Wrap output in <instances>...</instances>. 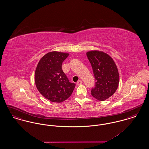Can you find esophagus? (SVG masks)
<instances>
[{
  "instance_id": "esophagus-1",
  "label": "esophagus",
  "mask_w": 149,
  "mask_h": 149,
  "mask_svg": "<svg viewBox=\"0 0 149 149\" xmlns=\"http://www.w3.org/2000/svg\"><path fill=\"white\" fill-rule=\"evenodd\" d=\"M82 84H83V81L81 80H79L77 83V85H81Z\"/></svg>"
}]
</instances>
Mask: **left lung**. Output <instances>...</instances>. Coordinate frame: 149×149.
<instances>
[{"label": "left lung", "instance_id": "8db88e82", "mask_svg": "<svg viewBox=\"0 0 149 149\" xmlns=\"http://www.w3.org/2000/svg\"><path fill=\"white\" fill-rule=\"evenodd\" d=\"M96 80L91 94L93 97L104 101L117 91L119 84V73L112 58L106 53L97 50L86 52Z\"/></svg>", "mask_w": 149, "mask_h": 149}]
</instances>
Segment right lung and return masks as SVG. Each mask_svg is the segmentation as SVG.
Listing matches in <instances>:
<instances>
[{
    "label": "right lung",
    "mask_w": 149,
    "mask_h": 149,
    "mask_svg": "<svg viewBox=\"0 0 149 149\" xmlns=\"http://www.w3.org/2000/svg\"><path fill=\"white\" fill-rule=\"evenodd\" d=\"M69 54L50 52L41 58L35 73L36 86L51 102L61 103L71 95L75 84L69 82L62 69V64Z\"/></svg>",
    "instance_id": "add662e5"
}]
</instances>
